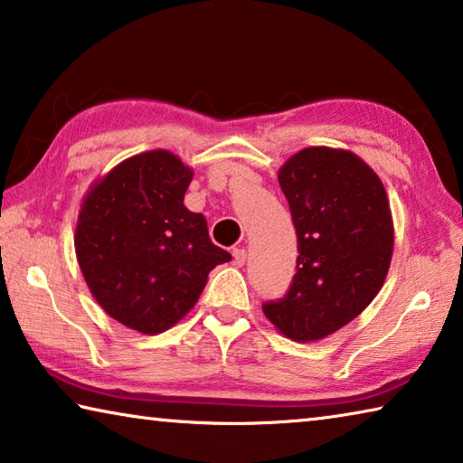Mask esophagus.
Wrapping results in <instances>:
<instances>
[{"mask_svg": "<svg viewBox=\"0 0 463 463\" xmlns=\"http://www.w3.org/2000/svg\"><path fill=\"white\" fill-rule=\"evenodd\" d=\"M232 257H234V265H245V260H247V250L241 249V247H234L232 249Z\"/></svg>", "mask_w": 463, "mask_h": 463, "instance_id": "obj_1", "label": "esophagus"}]
</instances>
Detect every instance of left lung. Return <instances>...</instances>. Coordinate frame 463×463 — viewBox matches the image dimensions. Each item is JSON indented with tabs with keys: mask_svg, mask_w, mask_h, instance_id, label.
I'll return each instance as SVG.
<instances>
[{
	"mask_svg": "<svg viewBox=\"0 0 463 463\" xmlns=\"http://www.w3.org/2000/svg\"><path fill=\"white\" fill-rule=\"evenodd\" d=\"M278 179L298 234L296 276L263 315L288 339L320 341L370 307L386 281L394 224L375 171L345 148L308 146Z\"/></svg>",
	"mask_w": 463,
	"mask_h": 463,
	"instance_id": "left-lung-1",
	"label": "left lung"
}]
</instances>
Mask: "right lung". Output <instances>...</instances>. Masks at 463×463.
<instances>
[{"instance_id": "right-lung-1", "label": "right lung", "mask_w": 463, "mask_h": 463, "mask_svg": "<svg viewBox=\"0 0 463 463\" xmlns=\"http://www.w3.org/2000/svg\"><path fill=\"white\" fill-rule=\"evenodd\" d=\"M192 167L165 148L128 156L93 182L75 226V255L109 317L159 335L190 312L231 253L208 237L206 218L184 206Z\"/></svg>"}]
</instances>
